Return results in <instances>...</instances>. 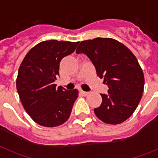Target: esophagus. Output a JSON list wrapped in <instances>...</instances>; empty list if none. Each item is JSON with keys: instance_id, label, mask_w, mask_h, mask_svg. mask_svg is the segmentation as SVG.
Returning a JSON list of instances; mask_svg holds the SVG:
<instances>
[{"instance_id": "esophagus-1", "label": "esophagus", "mask_w": 158, "mask_h": 158, "mask_svg": "<svg viewBox=\"0 0 158 158\" xmlns=\"http://www.w3.org/2000/svg\"><path fill=\"white\" fill-rule=\"evenodd\" d=\"M80 92H81V94L83 95H84V96H86V95H88V94H89V92H88V91H80Z\"/></svg>"}]
</instances>
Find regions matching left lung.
Segmentation results:
<instances>
[{"label": "left lung", "mask_w": 158, "mask_h": 158, "mask_svg": "<svg viewBox=\"0 0 158 158\" xmlns=\"http://www.w3.org/2000/svg\"><path fill=\"white\" fill-rule=\"evenodd\" d=\"M76 53L91 59L97 75L108 86V95L100 94L102 103L94 109L95 116L106 124L125 121L137 108L144 91V73L134 54L110 38L82 41Z\"/></svg>", "instance_id": "obj_1"}]
</instances>
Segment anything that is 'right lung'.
Returning <instances> with one entry per match:
<instances>
[{
  "instance_id": "add662e5",
  "label": "right lung",
  "mask_w": 158,
  "mask_h": 158,
  "mask_svg": "<svg viewBox=\"0 0 158 158\" xmlns=\"http://www.w3.org/2000/svg\"><path fill=\"white\" fill-rule=\"evenodd\" d=\"M79 42L48 40L34 46L18 70L16 86L23 108L37 124L56 127L68 120L78 97L77 89L67 91L54 83L61 60L75 51Z\"/></svg>"
}]
</instances>
